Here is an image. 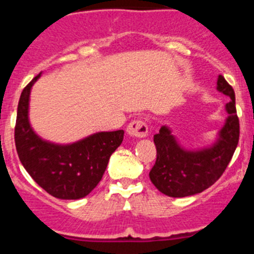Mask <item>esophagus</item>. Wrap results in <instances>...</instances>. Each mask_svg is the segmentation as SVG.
I'll list each match as a JSON object with an SVG mask.
<instances>
[{"instance_id": "34e87169", "label": "esophagus", "mask_w": 254, "mask_h": 254, "mask_svg": "<svg viewBox=\"0 0 254 254\" xmlns=\"http://www.w3.org/2000/svg\"><path fill=\"white\" fill-rule=\"evenodd\" d=\"M127 134L134 137H145L148 134V127L141 119H135L127 125Z\"/></svg>"}]
</instances>
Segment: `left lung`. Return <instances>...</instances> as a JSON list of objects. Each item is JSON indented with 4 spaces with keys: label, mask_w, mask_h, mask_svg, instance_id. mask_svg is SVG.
I'll return each instance as SVG.
<instances>
[{
    "label": "left lung",
    "mask_w": 254,
    "mask_h": 254,
    "mask_svg": "<svg viewBox=\"0 0 254 254\" xmlns=\"http://www.w3.org/2000/svg\"><path fill=\"white\" fill-rule=\"evenodd\" d=\"M217 89L229 96V113L216 143L199 151L182 148L167 127L153 135L157 157L150 171L153 186L168 196L183 198L194 195L211 187L229 166L240 139V120L235 103V91L224 76L217 78Z\"/></svg>",
    "instance_id": "8db88e82"
}]
</instances>
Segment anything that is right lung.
<instances>
[{"instance_id":"add662e5","label":"right lung","mask_w":254,"mask_h":254,"mask_svg":"<svg viewBox=\"0 0 254 254\" xmlns=\"http://www.w3.org/2000/svg\"><path fill=\"white\" fill-rule=\"evenodd\" d=\"M35 76L20 94L14 142L18 157L30 177L50 195L79 199L91 193L106 172L109 157L120 146L124 131H104L71 145H55L40 139L28 120L29 94Z\"/></svg>"}]
</instances>
